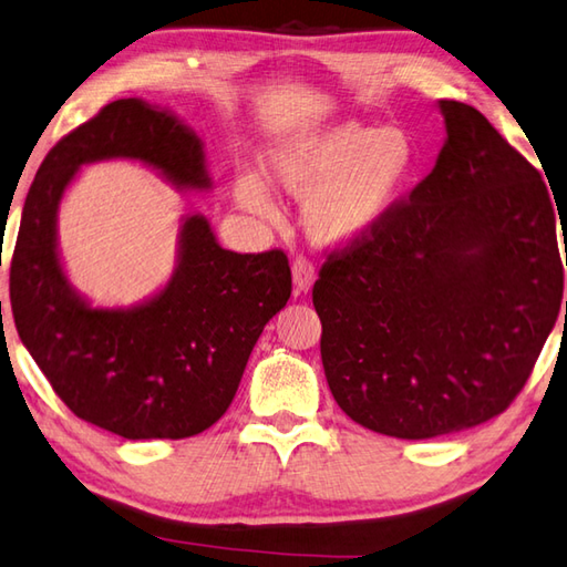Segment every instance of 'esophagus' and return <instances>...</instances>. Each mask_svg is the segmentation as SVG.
<instances>
[{
	"mask_svg": "<svg viewBox=\"0 0 567 567\" xmlns=\"http://www.w3.org/2000/svg\"><path fill=\"white\" fill-rule=\"evenodd\" d=\"M315 280H317V270H315V265L309 262L307 258H297V260L292 262V282H295V290H297V295H302V292H309V290H312Z\"/></svg>",
	"mask_w": 567,
	"mask_h": 567,
	"instance_id": "1",
	"label": "esophagus"
}]
</instances>
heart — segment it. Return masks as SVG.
<instances>
[{"label":"heart","mask_w":567,"mask_h":567,"mask_svg":"<svg viewBox=\"0 0 567 567\" xmlns=\"http://www.w3.org/2000/svg\"><path fill=\"white\" fill-rule=\"evenodd\" d=\"M420 152L403 127L337 122L312 135L282 142L265 154V174L302 202V230L319 248H349L383 226L415 179ZM240 206L270 214V192L258 174L233 184Z\"/></svg>","instance_id":"obj_1"}]
</instances>
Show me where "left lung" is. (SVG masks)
<instances>
[{
	"mask_svg": "<svg viewBox=\"0 0 567 567\" xmlns=\"http://www.w3.org/2000/svg\"><path fill=\"white\" fill-rule=\"evenodd\" d=\"M437 107L447 137L432 172L379 230L331 252L312 290L331 395L401 440L504 413L563 299L546 182L480 110Z\"/></svg>",
	"mask_w": 567,
	"mask_h": 567,
	"instance_id": "8db88e82",
	"label": "left lung"
}]
</instances>
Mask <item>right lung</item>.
<instances>
[{
	"label": "right lung",
	"instance_id": "right-lung-1",
	"mask_svg": "<svg viewBox=\"0 0 567 567\" xmlns=\"http://www.w3.org/2000/svg\"><path fill=\"white\" fill-rule=\"evenodd\" d=\"M130 159L179 192H210L204 142L142 97L105 105L47 154L11 258L19 339L73 413L125 440H182L226 413L250 351L292 292L282 250L220 248L202 214L182 216L176 268L130 307H95L65 275L59 208L81 166Z\"/></svg>",
	"mask_w": 567,
	"mask_h": 567
}]
</instances>
